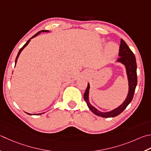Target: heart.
Masks as SVG:
<instances>
[{"instance_id":"obj_1","label":"heart","mask_w":151,"mask_h":151,"mask_svg":"<svg viewBox=\"0 0 151 151\" xmlns=\"http://www.w3.org/2000/svg\"><path fill=\"white\" fill-rule=\"evenodd\" d=\"M119 46L113 42H109L107 44V46H106V52H107L109 55L111 56H114L116 55L118 52H119Z\"/></svg>"}]
</instances>
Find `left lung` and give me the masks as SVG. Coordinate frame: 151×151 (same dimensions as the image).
<instances>
[{
  "label": "left lung",
  "instance_id": "8db88e82",
  "mask_svg": "<svg viewBox=\"0 0 151 151\" xmlns=\"http://www.w3.org/2000/svg\"><path fill=\"white\" fill-rule=\"evenodd\" d=\"M119 58L116 62L120 63L124 65L126 70L127 76L128 81V93L124 102L119 107L113 110L108 112H102L93 107L89 101V91H90V84L88 83V86L84 94V99L86 102L87 105L90 110L93 113L96 114L97 116L104 117V118H111L115 117L120 114L127 107L134 97V94L135 92V88H136L137 83V63L136 60L134 53L129 49L128 46L127 45L124 40L121 39L120 45L119 49Z\"/></svg>",
  "mask_w": 151,
  "mask_h": 151
}]
</instances>
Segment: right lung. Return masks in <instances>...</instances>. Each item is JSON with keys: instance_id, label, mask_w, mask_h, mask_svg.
I'll return each instance as SVG.
<instances>
[{"instance_id": "obj_1", "label": "right lung", "mask_w": 151, "mask_h": 151, "mask_svg": "<svg viewBox=\"0 0 151 151\" xmlns=\"http://www.w3.org/2000/svg\"><path fill=\"white\" fill-rule=\"evenodd\" d=\"M50 32L49 31H48V30H42V31H39V32H38L37 34H35L34 36H32L31 38H29V39L27 40V42L24 45H23V46L22 47V48H21L20 50H19V52H18V54H17V57H16V61H15V67H16V63H17V59H18V58H19V55H20V54H21V52H22V50L24 49L25 47L28 45V44L29 43V42H30L31 41V39H32V38H35V37H37V35H39L40 32ZM27 114H29V115H32V114H29V113H26ZM43 114V113H39V114H35V115H38V114Z\"/></svg>"}]
</instances>
